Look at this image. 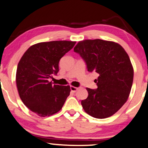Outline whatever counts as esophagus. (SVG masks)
Instances as JSON below:
<instances>
[{"instance_id": "34e87169", "label": "esophagus", "mask_w": 148, "mask_h": 148, "mask_svg": "<svg viewBox=\"0 0 148 148\" xmlns=\"http://www.w3.org/2000/svg\"><path fill=\"white\" fill-rule=\"evenodd\" d=\"M70 90H71L72 92H76L77 90H78V88H76V87H74V86H70Z\"/></svg>"}]
</instances>
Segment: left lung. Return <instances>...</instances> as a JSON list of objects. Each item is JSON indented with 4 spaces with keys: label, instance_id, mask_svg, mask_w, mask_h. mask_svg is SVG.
I'll list each match as a JSON object with an SVG mask.
<instances>
[{
    "label": "left lung",
    "instance_id": "1",
    "mask_svg": "<svg viewBox=\"0 0 148 148\" xmlns=\"http://www.w3.org/2000/svg\"><path fill=\"white\" fill-rule=\"evenodd\" d=\"M74 51L84 60L88 72L99 76L96 79L98 88H86L88 98L81 102L83 109L96 118L112 116L131 91L134 69L129 56L119 44L100 39L80 41Z\"/></svg>",
    "mask_w": 148,
    "mask_h": 148
}]
</instances>
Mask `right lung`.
Returning a JSON list of instances; mask_svg holds the SVG:
<instances>
[{"label":"right lung","instance_id":"obj_1","mask_svg":"<svg viewBox=\"0 0 148 148\" xmlns=\"http://www.w3.org/2000/svg\"><path fill=\"white\" fill-rule=\"evenodd\" d=\"M76 42L60 40L32 45L17 66L16 82L20 98L26 107L42 117L60 111L68 96L69 86L54 84L50 80L59 71L60 58Z\"/></svg>","mask_w":148,"mask_h":148}]
</instances>
